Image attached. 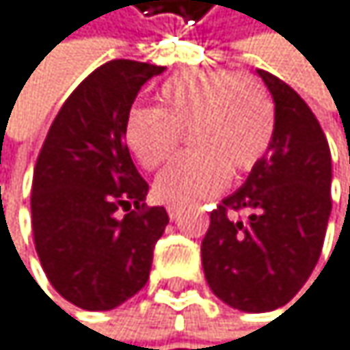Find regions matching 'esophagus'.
<instances>
[{"label": "esophagus", "instance_id": "obj_1", "mask_svg": "<svg viewBox=\"0 0 350 350\" xmlns=\"http://www.w3.org/2000/svg\"><path fill=\"white\" fill-rule=\"evenodd\" d=\"M167 216H170L172 220H176V218L180 216V208H178V206H167Z\"/></svg>", "mask_w": 350, "mask_h": 350}]
</instances>
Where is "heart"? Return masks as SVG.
<instances>
[{
    "mask_svg": "<svg viewBox=\"0 0 350 350\" xmlns=\"http://www.w3.org/2000/svg\"><path fill=\"white\" fill-rule=\"evenodd\" d=\"M161 107H136L126 119V142L146 170L178 151L189 132L193 151L167 165L155 183L163 201L199 204L216 195L228 172L243 174L269 153L277 113L269 88L233 71H185L159 90Z\"/></svg>",
    "mask_w": 350,
    "mask_h": 350,
    "instance_id": "b5f03b06",
    "label": "heart"
}]
</instances>
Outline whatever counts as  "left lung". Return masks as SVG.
<instances>
[{
    "instance_id": "1",
    "label": "left lung",
    "mask_w": 350,
    "mask_h": 350,
    "mask_svg": "<svg viewBox=\"0 0 350 350\" xmlns=\"http://www.w3.org/2000/svg\"><path fill=\"white\" fill-rule=\"evenodd\" d=\"M256 73L275 103V138L243 187L210 214L201 241L210 290L245 313L275 311L300 292L332 212V155L317 117L286 81Z\"/></svg>"
}]
</instances>
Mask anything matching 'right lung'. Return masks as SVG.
<instances>
[{
  "label": "right lung",
  "instance_id": "right-lung-1",
  "mask_svg": "<svg viewBox=\"0 0 350 350\" xmlns=\"http://www.w3.org/2000/svg\"><path fill=\"white\" fill-rule=\"evenodd\" d=\"M163 66L111 60L64 100L39 151L33 191V241L54 290L85 311H111L149 279L167 212L146 208L126 119L140 88Z\"/></svg>",
  "mask_w": 350,
  "mask_h": 350
}]
</instances>
